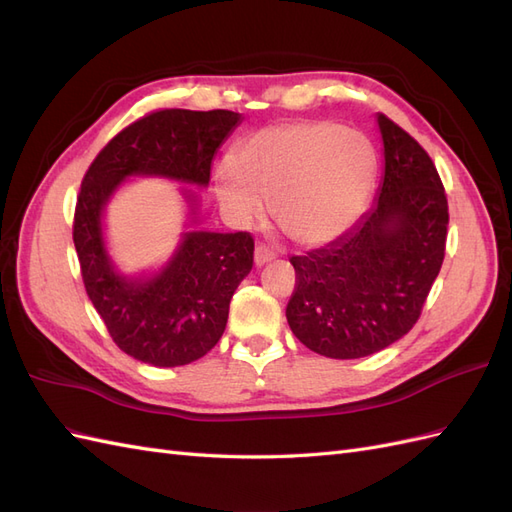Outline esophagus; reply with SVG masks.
I'll return each instance as SVG.
<instances>
[{"instance_id": "34e87169", "label": "esophagus", "mask_w": 512, "mask_h": 512, "mask_svg": "<svg viewBox=\"0 0 512 512\" xmlns=\"http://www.w3.org/2000/svg\"><path fill=\"white\" fill-rule=\"evenodd\" d=\"M275 256H277V254L273 252V247H269V245H265V243H258V245H256V252H254L256 267L267 265V262L275 260Z\"/></svg>"}]
</instances>
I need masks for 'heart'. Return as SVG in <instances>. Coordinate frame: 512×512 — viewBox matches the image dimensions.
I'll use <instances>...</instances> for the list:
<instances>
[{"instance_id":"heart-1","label":"heart","mask_w":512,"mask_h":512,"mask_svg":"<svg viewBox=\"0 0 512 512\" xmlns=\"http://www.w3.org/2000/svg\"><path fill=\"white\" fill-rule=\"evenodd\" d=\"M369 138L331 121H288L250 134L237 162L218 168V196L239 224H254L273 198L275 220L303 245L337 239L359 220L376 181Z\"/></svg>"}]
</instances>
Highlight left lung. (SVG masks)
Here are the masks:
<instances>
[{
	"instance_id": "8db88e82",
	"label": "left lung",
	"mask_w": 512,
	"mask_h": 512,
	"mask_svg": "<svg viewBox=\"0 0 512 512\" xmlns=\"http://www.w3.org/2000/svg\"><path fill=\"white\" fill-rule=\"evenodd\" d=\"M384 181L376 205L346 235L292 256L286 307L301 344L329 359H361L404 337L440 273L448 203L429 153L386 115Z\"/></svg>"
}]
</instances>
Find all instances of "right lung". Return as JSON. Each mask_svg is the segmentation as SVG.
I'll return each instance as SVG.
<instances>
[{
  "instance_id": "1",
  "label": "right lung",
  "mask_w": 512,
  "mask_h": 512,
  "mask_svg": "<svg viewBox=\"0 0 512 512\" xmlns=\"http://www.w3.org/2000/svg\"><path fill=\"white\" fill-rule=\"evenodd\" d=\"M239 119V113L222 108H160L113 136L83 177L72 224L83 284L108 335L136 361L188 365L220 342L232 294L254 265V237L250 232H188L160 275L145 282L126 280L106 256L102 209L130 175L207 185L213 153Z\"/></svg>"
}]
</instances>
